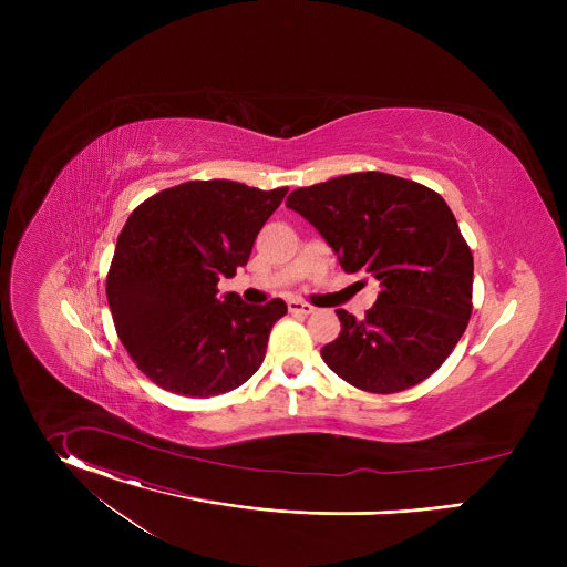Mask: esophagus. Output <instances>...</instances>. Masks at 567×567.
Masks as SVG:
<instances>
[{
  "label": "esophagus",
  "mask_w": 567,
  "mask_h": 567,
  "mask_svg": "<svg viewBox=\"0 0 567 567\" xmlns=\"http://www.w3.org/2000/svg\"><path fill=\"white\" fill-rule=\"evenodd\" d=\"M287 307H289V311H293V313H305V316L313 311V307L307 305V302H302V300H289Z\"/></svg>",
  "instance_id": "obj_1"
}]
</instances>
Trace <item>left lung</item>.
<instances>
[{
	"label": "left lung",
	"mask_w": 567,
	"mask_h": 567,
	"mask_svg": "<svg viewBox=\"0 0 567 567\" xmlns=\"http://www.w3.org/2000/svg\"><path fill=\"white\" fill-rule=\"evenodd\" d=\"M287 206L322 235L346 271L381 285L365 318L337 309L341 334L320 350L328 368L379 394L431 377L471 318L473 256L446 202L409 179L354 173L298 188Z\"/></svg>",
	"instance_id": "8db88e82"
}]
</instances>
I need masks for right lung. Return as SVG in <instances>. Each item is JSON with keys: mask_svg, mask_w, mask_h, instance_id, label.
<instances>
[{"mask_svg": "<svg viewBox=\"0 0 567 567\" xmlns=\"http://www.w3.org/2000/svg\"><path fill=\"white\" fill-rule=\"evenodd\" d=\"M287 188L228 179L186 182L145 199L125 221L107 274L121 343L158 388L213 396L249 381L265 361L282 298L249 305L217 282L249 262Z\"/></svg>", "mask_w": 567, "mask_h": 567, "instance_id": "right-lung-1", "label": "right lung"}]
</instances>
